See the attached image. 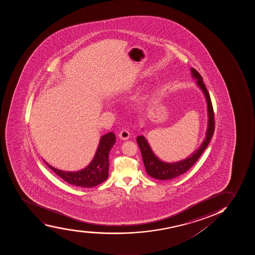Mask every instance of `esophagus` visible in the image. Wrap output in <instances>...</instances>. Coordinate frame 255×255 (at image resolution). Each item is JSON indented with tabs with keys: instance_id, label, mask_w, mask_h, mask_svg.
<instances>
[{
	"instance_id": "obj_1",
	"label": "esophagus",
	"mask_w": 255,
	"mask_h": 255,
	"mask_svg": "<svg viewBox=\"0 0 255 255\" xmlns=\"http://www.w3.org/2000/svg\"><path fill=\"white\" fill-rule=\"evenodd\" d=\"M119 136H120L121 140H126L130 137V133H129L128 131H127V130H123V131L120 132Z\"/></svg>"
}]
</instances>
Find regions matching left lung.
<instances>
[{
  "label": "left lung",
  "instance_id": "1",
  "mask_svg": "<svg viewBox=\"0 0 255 255\" xmlns=\"http://www.w3.org/2000/svg\"><path fill=\"white\" fill-rule=\"evenodd\" d=\"M191 77L194 80L196 81V86L202 91L207 103V113H208V127H207L206 134L203 142L197 149H195L190 156L177 161L174 163H168L161 160L157 157L152 150L148 140L144 135H139L136 137L138 145L140 147L143 162L145 165V171L150 177L158 180H171L179 177L185 172H187L190 168L195 164V162L199 159L203 152L205 150L209 145V141L211 140L212 135L214 132V115L211 99L209 92L203 82V78L200 74L195 69L191 68Z\"/></svg>",
  "mask_w": 255,
  "mask_h": 255
}]
</instances>
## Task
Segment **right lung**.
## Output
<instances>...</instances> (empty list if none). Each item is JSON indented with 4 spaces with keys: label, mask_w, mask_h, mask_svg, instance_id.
<instances>
[{
    "label": "right lung",
    "mask_w": 255,
    "mask_h": 255,
    "mask_svg": "<svg viewBox=\"0 0 255 255\" xmlns=\"http://www.w3.org/2000/svg\"><path fill=\"white\" fill-rule=\"evenodd\" d=\"M115 135L113 132H109L102 135L99 141L97 151L95 153L91 163L86 168L79 171H62L54 168L45 160L44 162L53 172H55L68 183L84 188L96 186L108 178L110 167L109 154L113 145H115Z\"/></svg>",
    "instance_id": "obj_1"
}]
</instances>
